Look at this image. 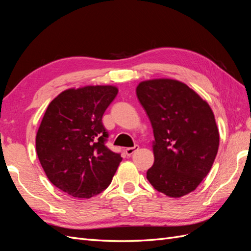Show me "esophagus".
<instances>
[{
    "label": "esophagus",
    "mask_w": 251,
    "mask_h": 251,
    "mask_svg": "<svg viewBox=\"0 0 251 251\" xmlns=\"http://www.w3.org/2000/svg\"><path fill=\"white\" fill-rule=\"evenodd\" d=\"M137 150H139V147H138V146H135V147H133V148H126V156H131V155H133Z\"/></svg>",
    "instance_id": "obj_1"
}]
</instances>
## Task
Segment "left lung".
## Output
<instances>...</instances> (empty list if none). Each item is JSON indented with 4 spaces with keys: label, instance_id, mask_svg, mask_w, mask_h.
<instances>
[{
    "label": "left lung",
    "instance_id": "1",
    "mask_svg": "<svg viewBox=\"0 0 251 251\" xmlns=\"http://www.w3.org/2000/svg\"><path fill=\"white\" fill-rule=\"evenodd\" d=\"M136 94L154 132V165L147 178L159 193L180 198L207 176L220 136L207 101L184 82L171 78L143 80Z\"/></svg>",
    "mask_w": 251,
    "mask_h": 251
}]
</instances>
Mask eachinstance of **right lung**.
I'll list each match as a JSON object with an SVG mask.
<instances>
[{
  "mask_svg": "<svg viewBox=\"0 0 251 251\" xmlns=\"http://www.w3.org/2000/svg\"><path fill=\"white\" fill-rule=\"evenodd\" d=\"M115 86H85L63 91L44 114L35 147L53 185L74 198L89 199L107 188L123 158L104 144V111Z\"/></svg>",
  "mask_w": 251,
  "mask_h": 251,
  "instance_id": "right-lung-1",
  "label": "right lung"
}]
</instances>
